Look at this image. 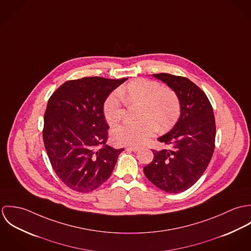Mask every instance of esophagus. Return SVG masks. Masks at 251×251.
Returning <instances> with one entry per match:
<instances>
[{
  "instance_id": "34e87169",
  "label": "esophagus",
  "mask_w": 251,
  "mask_h": 251,
  "mask_svg": "<svg viewBox=\"0 0 251 251\" xmlns=\"http://www.w3.org/2000/svg\"><path fill=\"white\" fill-rule=\"evenodd\" d=\"M126 150L131 151H139V148L138 147H127Z\"/></svg>"
}]
</instances>
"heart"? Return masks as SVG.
<instances>
[{"instance_id":"obj_1","label":"heart","mask_w":251,"mask_h":251,"mask_svg":"<svg viewBox=\"0 0 251 251\" xmlns=\"http://www.w3.org/2000/svg\"><path fill=\"white\" fill-rule=\"evenodd\" d=\"M123 99L127 104H139V120L126 123L113 130L112 138L117 145H142L156 129L160 132L167 131L179 119L180 104L177 94L156 81L139 78L108 96L103 103V115L108 124L116 125L124 118Z\"/></svg>"}]
</instances>
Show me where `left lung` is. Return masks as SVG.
<instances>
[{
    "label": "left lung",
    "mask_w": 251,
    "mask_h": 251,
    "mask_svg": "<svg viewBox=\"0 0 251 251\" xmlns=\"http://www.w3.org/2000/svg\"><path fill=\"white\" fill-rule=\"evenodd\" d=\"M178 96L180 115L174 127L157 140L169 146L151 150L152 161L144 167L147 179L168 193L191 187L207 169L215 150V121L206 94L189 79L168 73L152 74Z\"/></svg>",
    "instance_id": "1"
}]
</instances>
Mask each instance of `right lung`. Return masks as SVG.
Segmentation results:
<instances>
[{
    "instance_id": "add662e5",
    "label": "right lung",
    "mask_w": 251,
    "mask_h": 251,
    "mask_svg": "<svg viewBox=\"0 0 251 251\" xmlns=\"http://www.w3.org/2000/svg\"><path fill=\"white\" fill-rule=\"evenodd\" d=\"M126 80L97 76L67 81L48 100L42 131L45 150L57 176L74 191L86 193L101 185L124 151L106 145L103 103Z\"/></svg>"
}]
</instances>
